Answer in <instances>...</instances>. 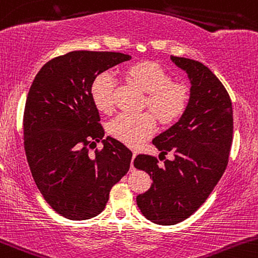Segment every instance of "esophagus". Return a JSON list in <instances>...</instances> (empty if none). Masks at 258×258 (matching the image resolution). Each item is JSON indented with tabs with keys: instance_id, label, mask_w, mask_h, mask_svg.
<instances>
[{
	"instance_id": "34e87169",
	"label": "esophagus",
	"mask_w": 258,
	"mask_h": 258,
	"mask_svg": "<svg viewBox=\"0 0 258 258\" xmlns=\"http://www.w3.org/2000/svg\"><path fill=\"white\" fill-rule=\"evenodd\" d=\"M135 158H137V154H133V158H132V164H130V168H132V169H134V164H133V163H134V159Z\"/></svg>"
}]
</instances>
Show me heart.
<instances>
[{
	"label": "heart",
	"mask_w": 258,
	"mask_h": 258,
	"mask_svg": "<svg viewBox=\"0 0 258 258\" xmlns=\"http://www.w3.org/2000/svg\"><path fill=\"white\" fill-rule=\"evenodd\" d=\"M129 78L147 93L145 105L164 123L176 119L185 110L188 92L185 84L171 82V77L160 66L153 62H140L126 71ZM115 76L107 71L98 74L90 86V97L95 108L109 113L114 105ZM108 132L115 139L132 148H139L156 132L153 114L121 113L108 123Z\"/></svg>",
	"instance_id": "1"
}]
</instances>
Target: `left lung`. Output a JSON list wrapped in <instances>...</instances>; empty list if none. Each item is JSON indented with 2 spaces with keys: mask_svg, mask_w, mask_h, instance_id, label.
Wrapping results in <instances>:
<instances>
[{
  "mask_svg": "<svg viewBox=\"0 0 258 258\" xmlns=\"http://www.w3.org/2000/svg\"><path fill=\"white\" fill-rule=\"evenodd\" d=\"M186 72L190 95L184 113L168 130L154 138L160 154L171 151L174 160L138 155L137 169L153 179L147 192L137 196L138 208L154 224L175 225L186 220L209 198L227 166L232 144V103L227 90L206 66L171 55Z\"/></svg>",
  "mask_w": 258,
  "mask_h": 258,
  "instance_id": "obj_1",
  "label": "left lung"
}]
</instances>
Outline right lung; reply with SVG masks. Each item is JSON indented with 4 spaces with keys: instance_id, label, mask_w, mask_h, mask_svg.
<instances>
[{
    "instance_id": "right-lung-1",
    "label": "right lung",
    "mask_w": 258,
    "mask_h": 258,
    "mask_svg": "<svg viewBox=\"0 0 258 258\" xmlns=\"http://www.w3.org/2000/svg\"><path fill=\"white\" fill-rule=\"evenodd\" d=\"M130 58L116 52L73 50L47 62L28 92L23 134L32 176L50 208L70 220L99 215L111 187L130 168L133 153L114 138L104 139L90 97L98 74ZM99 140L103 149L89 157L90 142Z\"/></svg>"
}]
</instances>
